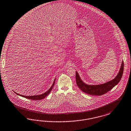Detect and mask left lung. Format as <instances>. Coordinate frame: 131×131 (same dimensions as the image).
Wrapping results in <instances>:
<instances>
[{
    "label": "left lung",
    "mask_w": 131,
    "mask_h": 131,
    "mask_svg": "<svg viewBox=\"0 0 131 131\" xmlns=\"http://www.w3.org/2000/svg\"><path fill=\"white\" fill-rule=\"evenodd\" d=\"M124 69V63L122 60L119 72L112 80L103 84L89 85L85 83L81 79L79 73L76 71V82L79 88L85 93L93 95H101L106 94L118 83L122 78Z\"/></svg>",
    "instance_id": "left-lung-1"
}]
</instances>
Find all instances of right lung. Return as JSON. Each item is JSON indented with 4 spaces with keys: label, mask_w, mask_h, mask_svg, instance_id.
<instances>
[{
    "label": "right lung",
    "mask_w": 131,
    "mask_h": 131,
    "mask_svg": "<svg viewBox=\"0 0 131 131\" xmlns=\"http://www.w3.org/2000/svg\"><path fill=\"white\" fill-rule=\"evenodd\" d=\"M56 78L54 79V81H53V82L52 83V86L50 87V88L47 91H46V92H45L44 93L42 94H39V95H31V96H26V95H22V94H19L17 93H16L15 92H14L16 94L18 95H20L22 97H25V98H26L27 99H30V100H41L44 99L45 97H46L47 95L48 94H49L50 93V92H51L52 90V88L53 87V86H54V84L55 83V81H56Z\"/></svg>",
    "instance_id": "add662e5"
}]
</instances>
